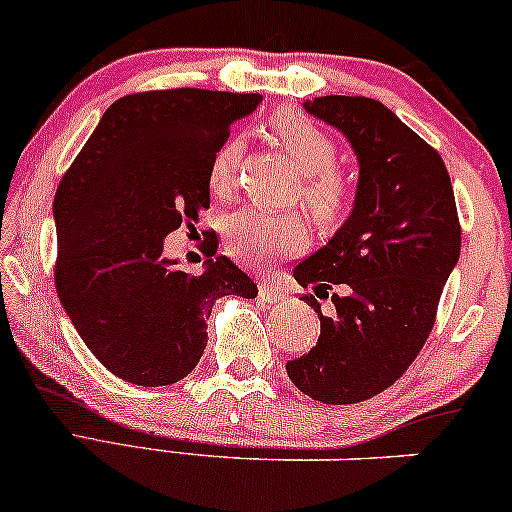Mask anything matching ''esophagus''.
Segmentation results:
<instances>
[{
    "mask_svg": "<svg viewBox=\"0 0 512 512\" xmlns=\"http://www.w3.org/2000/svg\"><path fill=\"white\" fill-rule=\"evenodd\" d=\"M258 296H261L265 303H280L287 298V291H284L275 280L265 277V280H261V284H258Z\"/></svg>",
    "mask_w": 512,
    "mask_h": 512,
    "instance_id": "1",
    "label": "esophagus"
}]
</instances>
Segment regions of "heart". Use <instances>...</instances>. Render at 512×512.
<instances>
[{
  "instance_id": "obj_1",
  "label": "heart",
  "mask_w": 512,
  "mask_h": 512,
  "mask_svg": "<svg viewBox=\"0 0 512 512\" xmlns=\"http://www.w3.org/2000/svg\"><path fill=\"white\" fill-rule=\"evenodd\" d=\"M275 143L287 152L291 164L303 174V204L317 223L336 225L353 204V185L336 169L338 150L334 138L301 112H277L268 122ZM242 145L228 141L211 159L209 192L216 199L230 197L240 171ZM308 230L298 216L244 209L230 221L228 249L240 261L265 265L301 251Z\"/></svg>"
}]
</instances>
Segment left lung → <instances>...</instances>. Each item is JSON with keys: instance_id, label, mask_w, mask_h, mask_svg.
Returning a JSON list of instances; mask_svg holds the SVG:
<instances>
[{"instance_id": "8db88e82", "label": "left lung", "mask_w": 512, "mask_h": 512, "mask_svg": "<svg viewBox=\"0 0 512 512\" xmlns=\"http://www.w3.org/2000/svg\"><path fill=\"white\" fill-rule=\"evenodd\" d=\"M305 110L348 138L360 181L348 221L294 268L315 289L303 301L320 317V338L287 374L317 402L355 404L393 386L421 353L459 261L461 223L440 152L393 110L364 96H320ZM334 283L342 294L322 316L316 299Z\"/></svg>"}]
</instances>
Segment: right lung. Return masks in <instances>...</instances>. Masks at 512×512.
I'll return each instance as SVG.
<instances>
[{
    "mask_svg": "<svg viewBox=\"0 0 512 512\" xmlns=\"http://www.w3.org/2000/svg\"><path fill=\"white\" fill-rule=\"evenodd\" d=\"M261 94L207 89L119 98L65 171L53 197V280L86 348L122 381H181L207 348L216 298H256V284L207 247L197 275L162 254L169 232L209 209L211 159ZM207 242V240H204Z\"/></svg>",
    "mask_w": 512,
    "mask_h": 512,
    "instance_id": "obj_1",
    "label": "right lung"
}]
</instances>
